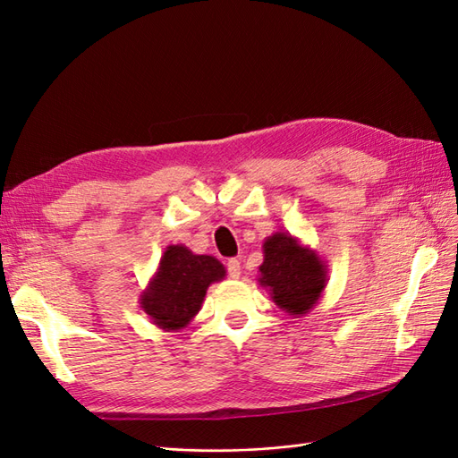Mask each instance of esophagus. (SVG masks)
Listing matches in <instances>:
<instances>
[{
	"label": "esophagus",
	"mask_w": 458,
	"mask_h": 458,
	"mask_svg": "<svg viewBox=\"0 0 458 458\" xmlns=\"http://www.w3.org/2000/svg\"><path fill=\"white\" fill-rule=\"evenodd\" d=\"M226 267H228V275L232 279H238L240 277V273H242V265H240V259H228V263H226Z\"/></svg>",
	"instance_id": "34e87169"
}]
</instances>
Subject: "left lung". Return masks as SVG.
Returning <instances> with one entry per match:
<instances>
[{"label": "left lung", "instance_id": "8db88e82", "mask_svg": "<svg viewBox=\"0 0 458 458\" xmlns=\"http://www.w3.org/2000/svg\"><path fill=\"white\" fill-rule=\"evenodd\" d=\"M259 284L271 301L294 318L312 310L327 284V265L312 248L286 232H275L263 242Z\"/></svg>", "mask_w": 458, "mask_h": 458}]
</instances>
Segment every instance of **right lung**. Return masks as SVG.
I'll list each match as a JSON object with an SVG mask.
<instances>
[{
    "label": "right lung",
    "instance_id": "obj_1",
    "mask_svg": "<svg viewBox=\"0 0 458 458\" xmlns=\"http://www.w3.org/2000/svg\"><path fill=\"white\" fill-rule=\"evenodd\" d=\"M225 277L226 267L212 255H197L183 243L167 246L140 294V308L157 327L177 332L199 314L208 286Z\"/></svg>",
    "mask_w": 458,
    "mask_h": 458
}]
</instances>
